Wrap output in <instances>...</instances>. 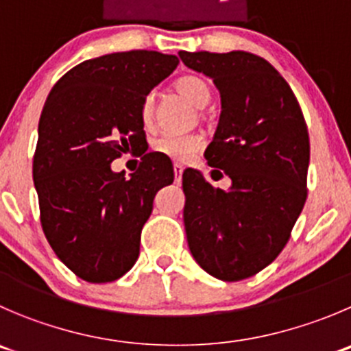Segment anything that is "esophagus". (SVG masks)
<instances>
[{
    "label": "esophagus",
    "instance_id": "esophagus-1",
    "mask_svg": "<svg viewBox=\"0 0 351 351\" xmlns=\"http://www.w3.org/2000/svg\"><path fill=\"white\" fill-rule=\"evenodd\" d=\"M183 165H180V162H175V166H173V171H175V176H182L183 175Z\"/></svg>",
    "mask_w": 351,
    "mask_h": 351
}]
</instances>
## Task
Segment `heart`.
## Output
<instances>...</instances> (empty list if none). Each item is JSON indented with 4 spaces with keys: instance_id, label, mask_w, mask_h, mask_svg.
I'll return each instance as SVG.
<instances>
[{
    "instance_id": "obj_1",
    "label": "heart",
    "mask_w": 351,
    "mask_h": 351,
    "mask_svg": "<svg viewBox=\"0 0 351 351\" xmlns=\"http://www.w3.org/2000/svg\"><path fill=\"white\" fill-rule=\"evenodd\" d=\"M175 89L182 94L185 99H189L193 106L204 108L210 101L209 85L199 77L186 75L175 82ZM141 121L145 128H151L154 125V96H147L142 101L141 106ZM204 141L200 135L195 134H162L156 138L154 151L166 156L171 161L186 162L202 149Z\"/></svg>"
}]
</instances>
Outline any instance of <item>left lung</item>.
<instances>
[{"label": "left lung", "mask_w": 351, "mask_h": 351, "mask_svg": "<svg viewBox=\"0 0 351 351\" xmlns=\"http://www.w3.org/2000/svg\"><path fill=\"white\" fill-rule=\"evenodd\" d=\"M178 54L219 90V123L204 156L231 178L230 190H221L197 169L183 173L186 241L206 273L240 281L280 255L304 209L307 125L290 85L264 58L247 51Z\"/></svg>", "instance_id": "1"}]
</instances>
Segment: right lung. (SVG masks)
<instances>
[{"label":"right lung","instance_id":"1","mask_svg":"<svg viewBox=\"0 0 351 351\" xmlns=\"http://www.w3.org/2000/svg\"><path fill=\"white\" fill-rule=\"evenodd\" d=\"M178 64L175 54L125 51L87 60L54 84L39 120L32 176L51 248L78 278L108 283L132 269L141 231L173 165L145 152L142 101ZM127 150L143 162L130 179L110 162Z\"/></svg>","mask_w":351,"mask_h":351}]
</instances>
